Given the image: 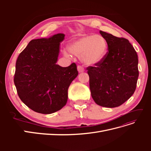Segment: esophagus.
Segmentation results:
<instances>
[{"label": "esophagus", "instance_id": "obj_1", "mask_svg": "<svg viewBox=\"0 0 151 151\" xmlns=\"http://www.w3.org/2000/svg\"><path fill=\"white\" fill-rule=\"evenodd\" d=\"M77 70H78L79 73L83 72H84V68L83 67L78 65V66H77Z\"/></svg>", "mask_w": 151, "mask_h": 151}]
</instances>
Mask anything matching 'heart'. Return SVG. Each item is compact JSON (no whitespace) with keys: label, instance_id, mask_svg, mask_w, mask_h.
Returning <instances> with one entry per match:
<instances>
[{"label":"heart","instance_id":"heart-1","mask_svg":"<svg viewBox=\"0 0 151 151\" xmlns=\"http://www.w3.org/2000/svg\"><path fill=\"white\" fill-rule=\"evenodd\" d=\"M106 40L99 35H88L72 41L68 46L70 53L81 58L86 65H94L101 62L107 53ZM65 56L69 57L68 53L64 52Z\"/></svg>","mask_w":151,"mask_h":151}]
</instances>
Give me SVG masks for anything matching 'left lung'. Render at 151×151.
<instances>
[{
    "mask_svg": "<svg viewBox=\"0 0 151 151\" xmlns=\"http://www.w3.org/2000/svg\"><path fill=\"white\" fill-rule=\"evenodd\" d=\"M108 52L96 67H89L91 93L99 106H120L134 93L139 77L138 56L129 41L99 31Z\"/></svg>",
    "mask_w": 151,
    "mask_h": 151,
    "instance_id": "left-lung-1",
    "label": "left lung"
}]
</instances>
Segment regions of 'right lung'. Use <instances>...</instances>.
<instances>
[{"label": "right lung", "mask_w": 151, "mask_h": 151, "mask_svg": "<svg viewBox=\"0 0 151 151\" xmlns=\"http://www.w3.org/2000/svg\"><path fill=\"white\" fill-rule=\"evenodd\" d=\"M65 35L31 40L18 57L14 82L21 101L35 112L51 114L67 103L68 89L78 76L76 63L57 64Z\"/></svg>", "instance_id": "right-lung-1"}]
</instances>
